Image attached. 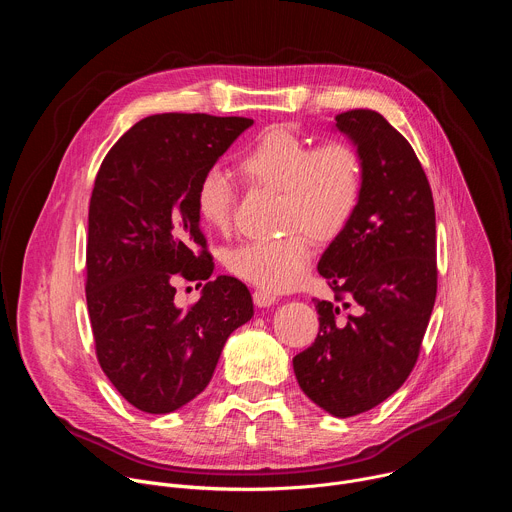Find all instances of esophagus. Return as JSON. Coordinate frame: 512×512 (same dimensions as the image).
Returning <instances> with one entry per match:
<instances>
[{"label":"esophagus","mask_w":512,"mask_h":512,"mask_svg":"<svg viewBox=\"0 0 512 512\" xmlns=\"http://www.w3.org/2000/svg\"><path fill=\"white\" fill-rule=\"evenodd\" d=\"M253 302L259 308H269L271 304L277 302V296L271 294V291H267V289H255L253 291Z\"/></svg>","instance_id":"1"}]
</instances>
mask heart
Listing matches in <instances>:
<instances>
[{"mask_svg":"<svg viewBox=\"0 0 512 512\" xmlns=\"http://www.w3.org/2000/svg\"><path fill=\"white\" fill-rule=\"evenodd\" d=\"M241 172L281 192V223L304 228L316 241L336 239L352 221L362 194V162L350 143H312L289 127L263 131L241 156ZM196 214L206 229L227 231L235 190L221 168H208L194 190ZM312 261L310 237L299 229L273 241H249L225 253L227 269L271 294L296 287Z\"/></svg>","mask_w":512,"mask_h":512,"instance_id":"1","label":"heart"}]
</instances>
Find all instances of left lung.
Masks as SVG:
<instances>
[{"label": "left lung", "mask_w": 512, "mask_h": 512, "mask_svg": "<svg viewBox=\"0 0 512 512\" xmlns=\"http://www.w3.org/2000/svg\"><path fill=\"white\" fill-rule=\"evenodd\" d=\"M356 145L362 194L318 271L338 302L316 300L320 332L294 356L302 391L334 417L391 397L413 371L435 304V208L409 141L377 111L336 115ZM352 309L346 321L337 316Z\"/></svg>", "instance_id": "8db88e82"}]
</instances>
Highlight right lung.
<instances>
[{
  "instance_id": "right-lung-1",
  "label": "right lung",
  "mask_w": 512,
  "mask_h": 512,
  "mask_svg": "<svg viewBox=\"0 0 512 512\" xmlns=\"http://www.w3.org/2000/svg\"><path fill=\"white\" fill-rule=\"evenodd\" d=\"M251 125L206 113L145 117L95 178L85 287L95 350L139 411L170 413L200 395L227 338L253 316L245 283L208 279L214 263L194 206L198 178ZM178 276L207 281L188 311L173 304Z\"/></svg>"
}]
</instances>
